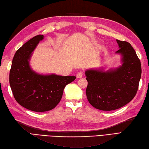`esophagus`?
Wrapping results in <instances>:
<instances>
[{
	"mask_svg": "<svg viewBox=\"0 0 149 149\" xmlns=\"http://www.w3.org/2000/svg\"><path fill=\"white\" fill-rule=\"evenodd\" d=\"M83 74H84V72L82 71H80L78 72V73L77 74V77L78 78H81L82 77H83Z\"/></svg>",
	"mask_w": 149,
	"mask_h": 149,
	"instance_id": "esophagus-1",
	"label": "esophagus"
}]
</instances>
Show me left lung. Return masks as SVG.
Wrapping results in <instances>:
<instances>
[{
	"label": "left lung",
	"mask_w": 149,
	"mask_h": 149,
	"mask_svg": "<svg viewBox=\"0 0 149 149\" xmlns=\"http://www.w3.org/2000/svg\"><path fill=\"white\" fill-rule=\"evenodd\" d=\"M122 64L113 70L90 69L85 71L88 102L100 110L111 111L124 107L134 97L141 74L140 59L127 41L117 39Z\"/></svg>",
	"instance_id": "left-lung-1"
}]
</instances>
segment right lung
I'll list each match as a JSON object with an SVG mask.
<instances>
[{"label": "right lung", "instance_id": "right-lung-1", "mask_svg": "<svg viewBox=\"0 0 149 149\" xmlns=\"http://www.w3.org/2000/svg\"><path fill=\"white\" fill-rule=\"evenodd\" d=\"M43 38V35L36 36L16 51L9 72V84L15 100L36 112L54 109L61 101L65 86L76 79L74 76L42 75L32 70L29 65L32 52Z\"/></svg>", "mask_w": 149, "mask_h": 149}]
</instances>
